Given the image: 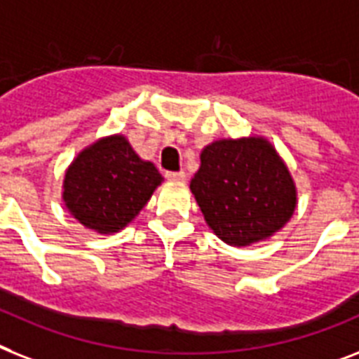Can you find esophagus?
I'll use <instances>...</instances> for the list:
<instances>
[{
	"instance_id": "esophagus-1",
	"label": "esophagus",
	"mask_w": 359,
	"mask_h": 359,
	"mask_svg": "<svg viewBox=\"0 0 359 359\" xmlns=\"http://www.w3.org/2000/svg\"><path fill=\"white\" fill-rule=\"evenodd\" d=\"M165 179L171 180V182H184L186 173L184 171H168V173H165Z\"/></svg>"
}]
</instances>
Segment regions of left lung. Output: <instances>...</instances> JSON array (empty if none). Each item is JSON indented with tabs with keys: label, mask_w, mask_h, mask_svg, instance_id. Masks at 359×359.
<instances>
[{
	"label": "left lung",
	"mask_w": 359,
	"mask_h": 359,
	"mask_svg": "<svg viewBox=\"0 0 359 359\" xmlns=\"http://www.w3.org/2000/svg\"><path fill=\"white\" fill-rule=\"evenodd\" d=\"M206 225L226 245L269 240L291 219L297 186L265 136L214 140L189 182Z\"/></svg>",
	"instance_id": "obj_1"
}]
</instances>
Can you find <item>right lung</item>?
Returning <instances> with one entry per match:
<instances>
[{
    "mask_svg": "<svg viewBox=\"0 0 359 359\" xmlns=\"http://www.w3.org/2000/svg\"><path fill=\"white\" fill-rule=\"evenodd\" d=\"M162 175L140 158L123 134H110L86 145L68 165L62 201L69 215L97 234L123 230L147 205Z\"/></svg>",
    "mask_w": 359,
    "mask_h": 359,
    "instance_id": "right-lung-1",
    "label": "right lung"
}]
</instances>
